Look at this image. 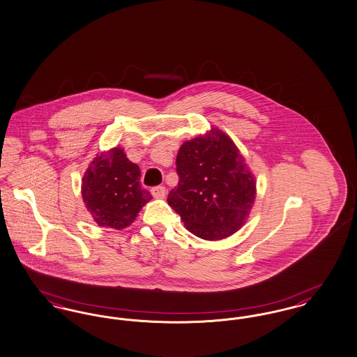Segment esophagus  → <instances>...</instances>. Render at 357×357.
<instances>
[{"label":"esophagus","instance_id":"obj_1","mask_svg":"<svg viewBox=\"0 0 357 357\" xmlns=\"http://www.w3.org/2000/svg\"><path fill=\"white\" fill-rule=\"evenodd\" d=\"M151 195H153L155 199H164L165 195H167V189H165V187L151 188Z\"/></svg>","mask_w":357,"mask_h":357}]
</instances>
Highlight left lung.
<instances>
[{"instance_id": "1", "label": "left lung", "mask_w": 357, "mask_h": 357, "mask_svg": "<svg viewBox=\"0 0 357 357\" xmlns=\"http://www.w3.org/2000/svg\"><path fill=\"white\" fill-rule=\"evenodd\" d=\"M180 181L169 204L188 231L222 241L242 228L257 196L254 173L231 137L218 128L185 141L177 153Z\"/></svg>"}]
</instances>
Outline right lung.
Here are the masks:
<instances>
[{"instance_id": "obj_1", "label": "right lung", "mask_w": 357, "mask_h": 357, "mask_svg": "<svg viewBox=\"0 0 357 357\" xmlns=\"http://www.w3.org/2000/svg\"><path fill=\"white\" fill-rule=\"evenodd\" d=\"M141 170L121 146L100 151L82 178L83 203L99 227L123 229L149 203V190L139 185Z\"/></svg>"}]
</instances>
